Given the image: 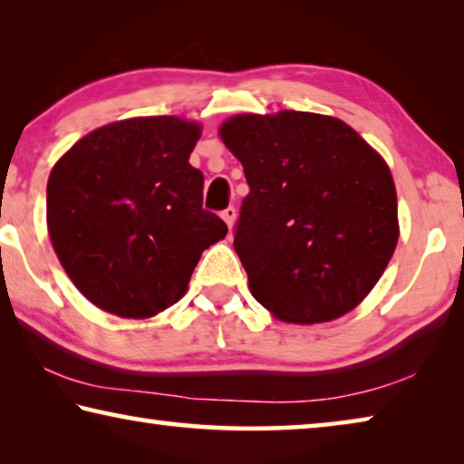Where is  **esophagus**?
<instances>
[{"label":"esophagus","mask_w":464,"mask_h":464,"mask_svg":"<svg viewBox=\"0 0 464 464\" xmlns=\"http://www.w3.org/2000/svg\"><path fill=\"white\" fill-rule=\"evenodd\" d=\"M221 217H223V221L227 223V227H229V229L233 231L235 218H237V210H235L233 207H229V208H225V210H223V213H221Z\"/></svg>","instance_id":"34e87169"}]
</instances>
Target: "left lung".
Wrapping results in <instances>:
<instances>
[{"label":"left lung","instance_id":"1","mask_svg":"<svg viewBox=\"0 0 464 464\" xmlns=\"http://www.w3.org/2000/svg\"><path fill=\"white\" fill-rule=\"evenodd\" d=\"M218 137L249 184L233 247L256 301L298 325L356 309L399 239L382 155L343 121L296 110L235 114Z\"/></svg>","mask_w":464,"mask_h":464}]
</instances>
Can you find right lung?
I'll return each instance as SVG.
<instances>
[{"label": "right lung", "mask_w": 464, "mask_h": 464, "mask_svg": "<svg viewBox=\"0 0 464 464\" xmlns=\"http://www.w3.org/2000/svg\"><path fill=\"white\" fill-rule=\"evenodd\" d=\"M202 124L137 116L88 132L54 163L46 227L63 270L98 309L149 319L186 295L227 225L202 208L190 166Z\"/></svg>", "instance_id": "right-lung-1"}]
</instances>
